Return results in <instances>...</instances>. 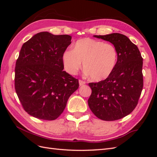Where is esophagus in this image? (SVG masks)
I'll list each match as a JSON object with an SVG mask.
<instances>
[{
    "mask_svg": "<svg viewBox=\"0 0 157 157\" xmlns=\"http://www.w3.org/2000/svg\"><path fill=\"white\" fill-rule=\"evenodd\" d=\"M78 82H79V85H80V86H82V85L86 84V82L83 81V80H79Z\"/></svg>",
    "mask_w": 157,
    "mask_h": 157,
    "instance_id": "1",
    "label": "esophagus"
}]
</instances>
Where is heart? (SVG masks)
<instances>
[{"label": "heart", "instance_id": "obj_1", "mask_svg": "<svg viewBox=\"0 0 157 157\" xmlns=\"http://www.w3.org/2000/svg\"><path fill=\"white\" fill-rule=\"evenodd\" d=\"M118 59V52L111 43L84 38L75 42L73 50L63 52L62 61L65 71L76 75L82 67L95 81L109 77L115 69Z\"/></svg>", "mask_w": 157, "mask_h": 157}]
</instances>
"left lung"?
Here are the masks:
<instances>
[{
  "mask_svg": "<svg viewBox=\"0 0 157 157\" xmlns=\"http://www.w3.org/2000/svg\"><path fill=\"white\" fill-rule=\"evenodd\" d=\"M94 37L110 42L118 52L117 65L109 77L88 84V100L92 112L103 121L121 119L131 113L138 103L144 86L143 58L137 46L120 33Z\"/></svg>",
  "mask_w": 157,
  "mask_h": 157,
  "instance_id": "left-lung-1",
  "label": "left lung"
}]
</instances>
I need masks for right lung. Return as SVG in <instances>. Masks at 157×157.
<instances>
[{"mask_svg": "<svg viewBox=\"0 0 157 157\" xmlns=\"http://www.w3.org/2000/svg\"><path fill=\"white\" fill-rule=\"evenodd\" d=\"M71 36L40 32L23 44L15 67V90L29 115L53 121L63 113L78 80L63 71Z\"/></svg>", "mask_w": 157, "mask_h": 157, "instance_id": "right-lung-1", "label": "right lung"}]
</instances>
